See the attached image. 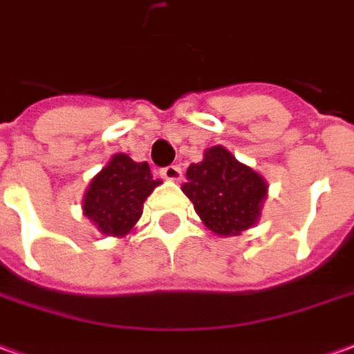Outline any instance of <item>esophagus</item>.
Returning a JSON list of instances; mask_svg holds the SVG:
<instances>
[{
  "mask_svg": "<svg viewBox=\"0 0 354 354\" xmlns=\"http://www.w3.org/2000/svg\"><path fill=\"white\" fill-rule=\"evenodd\" d=\"M160 176L165 180H170V182H178V180H182V169L178 165H170L167 169L160 170Z\"/></svg>",
  "mask_w": 354,
  "mask_h": 354,
  "instance_id": "esophagus-1",
  "label": "esophagus"
}]
</instances>
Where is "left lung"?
<instances>
[{
  "mask_svg": "<svg viewBox=\"0 0 354 354\" xmlns=\"http://www.w3.org/2000/svg\"><path fill=\"white\" fill-rule=\"evenodd\" d=\"M182 192L212 234L239 236L261 220L268 184L257 170L222 147L212 145L201 162L187 167Z\"/></svg>",
  "mask_w": 354,
  "mask_h": 354,
  "instance_id": "1",
  "label": "left lung"
}]
</instances>
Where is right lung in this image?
<instances>
[{"label":"right lung","mask_w":354,"mask_h":354,"mask_svg":"<svg viewBox=\"0 0 354 354\" xmlns=\"http://www.w3.org/2000/svg\"><path fill=\"white\" fill-rule=\"evenodd\" d=\"M147 162H136L126 153H115L91 178L82 199L86 218L103 236L124 237L142 218L143 201L160 185Z\"/></svg>","instance_id":"add662e5"}]
</instances>
